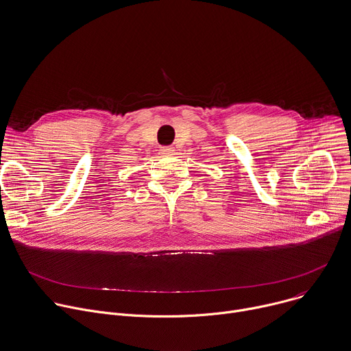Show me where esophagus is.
I'll return each instance as SVG.
<instances>
[{
  "label": "esophagus",
  "mask_w": 351,
  "mask_h": 351,
  "mask_svg": "<svg viewBox=\"0 0 351 351\" xmlns=\"http://www.w3.org/2000/svg\"><path fill=\"white\" fill-rule=\"evenodd\" d=\"M175 150H173V147H171V146H164V147H161V153L162 154H165V156H169V154H172Z\"/></svg>",
  "instance_id": "obj_1"
}]
</instances>
